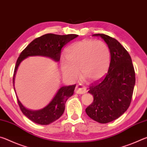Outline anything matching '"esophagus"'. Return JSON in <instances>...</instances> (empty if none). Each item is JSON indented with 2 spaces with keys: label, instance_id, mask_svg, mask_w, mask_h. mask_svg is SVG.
Wrapping results in <instances>:
<instances>
[{
  "label": "esophagus",
  "instance_id": "obj_1",
  "mask_svg": "<svg viewBox=\"0 0 147 147\" xmlns=\"http://www.w3.org/2000/svg\"><path fill=\"white\" fill-rule=\"evenodd\" d=\"M75 91L77 94H85L87 90H86V88L85 87H84L82 85H77L76 86L75 88Z\"/></svg>",
  "mask_w": 147,
  "mask_h": 147
}]
</instances>
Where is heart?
<instances>
[{"label":"heart","instance_id":"heart-1","mask_svg":"<svg viewBox=\"0 0 147 147\" xmlns=\"http://www.w3.org/2000/svg\"><path fill=\"white\" fill-rule=\"evenodd\" d=\"M66 59L61 61L64 75L75 79L81 75L90 81L102 78L109 69L111 51L106 43L101 40L85 39L67 48Z\"/></svg>","mask_w":147,"mask_h":147}]
</instances>
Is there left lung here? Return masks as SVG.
<instances>
[{
	"instance_id": "left-lung-1",
	"label": "left lung",
	"mask_w": 147,
	"mask_h": 147,
	"mask_svg": "<svg viewBox=\"0 0 147 147\" xmlns=\"http://www.w3.org/2000/svg\"><path fill=\"white\" fill-rule=\"evenodd\" d=\"M106 42L111 62L104 77L91 84L88 92L93 102L86 113L94 121L105 124L113 121L126 111L131 103L136 83V74L128 52L115 38L104 34H94Z\"/></svg>"
}]
</instances>
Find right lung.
<instances>
[{
	"label": "right lung",
	"instance_id": "obj_1",
	"mask_svg": "<svg viewBox=\"0 0 147 147\" xmlns=\"http://www.w3.org/2000/svg\"><path fill=\"white\" fill-rule=\"evenodd\" d=\"M78 36L76 34L58 35L46 34L34 40L28 44L17 60L14 69L13 83L19 65L24 59L30 56H44L51 58L55 61L61 59V49L69 42ZM76 85L64 86L58 90L53 99L46 107L38 111H32L23 106L17 96L19 108L23 113L32 122L41 125H47L57 121L63 114L65 103L67 100L73 95ZM14 90H15V87Z\"/></svg>",
	"mask_w": 147,
	"mask_h": 147
}]
</instances>
